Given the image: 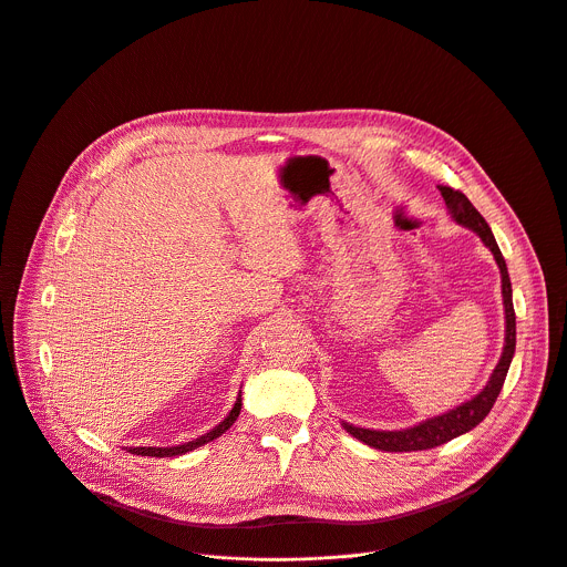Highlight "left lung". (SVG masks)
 Listing matches in <instances>:
<instances>
[{"label": "left lung", "mask_w": 567, "mask_h": 567, "mask_svg": "<svg viewBox=\"0 0 567 567\" xmlns=\"http://www.w3.org/2000/svg\"><path fill=\"white\" fill-rule=\"evenodd\" d=\"M440 193L446 202V208L451 213V217L475 230L480 235V239L484 241L494 258L496 265L501 269V280H503V305H505V348H503V357L496 365V370L492 372V379L487 381L473 399L464 401L462 406L440 415V417H431L417 426L403 429V431H370V429H359L352 426L348 422H343V429L361 440L363 444L379 449V451H390V453H411V451H426V449H435L440 444L451 442L453 437L468 433L471 429H475L484 417L489 415V411L494 409V403L503 390L507 370L512 365L514 352H516V313H514V302H512V280L507 274V265L505 258L496 245V237L489 228V224L484 221V217L475 210V206L466 199L464 193L453 190L451 186H440Z\"/></svg>", "instance_id": "8db88e82"}]
</instances>
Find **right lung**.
<instances>
[{
	"mask_svg": "<svg viewBox=\"0 0 567 567\" xmlns=\"http://www.w3.org/2000/svg\"><path fill=\"white\" fill-rule=\"evenodd\" d=\"M239 409H241V392L237 394L235 406H233L230 413L224 417V422H219L213 431L204 433L202 437H197V440H193V442H186V444H179V446H166V449H156V446H136V449H132V446H130V453H134V455H150V457H175V455H184V453H188V451H193V449H199V446L213 442V440L219 437L221 433H226V431L235 424V420H237V415H239Z\"/></svg>",
	"mask_w": 567,
	"mask_h": 567,
	"instance_id": "1",
	"label": "right lung"
}]
</instances>
